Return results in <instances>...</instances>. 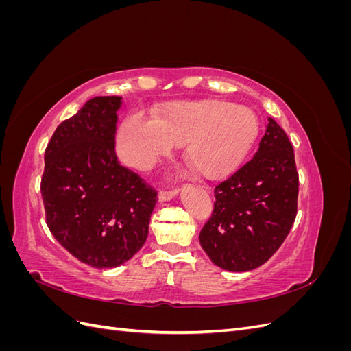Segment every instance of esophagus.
Masks as SVG:
<instances>
[{"instance_id":"obj_1","label":"esophagus","mask_w":351,"mask_h":351,"mask_svg":"<svg viewBox=\"0 0 351 351\" xmlns=\"http://www.w3.org/2000/svg\"><path fill=\"white\" fill-rule=\"evenodd\" d=\"M177 193H178V190H162V192L159 193L158 199H159V202H161V204H162V202L174 199V197L177 196Z\"/></svg>"}]
</instances>
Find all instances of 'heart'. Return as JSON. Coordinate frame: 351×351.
I'll list each match as a JSON object with an SVG mask.
<instances>
[{"instance_id": "obj_1", "label": "heart", "mask_w": 351, "mask_h": 351, "mask_svg": "<svg viewBox=\"0 0 351 351\" xmlns=\"http://www.w3.org/2000/svg\"><path fill=\"white\" fill-rule=\"evenodd\" d=\"M259 133L250 108L204 99L167 107L158 120L129 114L117 133V152L130 167L147 169L186 145V158L206 178L230 174L246 158Z\"/></svg>"}]
</instances>
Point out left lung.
<instances>
[{"instance_id":"1","label":"left lung","mask_w":351,"mask_h":351,"mask_svg":"<svg viewBox=\"0 0 351 351\" xmlns=\"http://www.w3.org/2000/svg\"><path fill=\"white\" fill-rule=\"evenodd\" d=\"M214 214L199 241L217 267L246 272L280 249L294 224L299 174L285 132L268 119L259 149L215 187Z\"/></svg>"}]
</instances>
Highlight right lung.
I'll return each mask as SVG.
<instances>
[{
  "instance_id": "right-lung-1",
  "label": "right lung",
  "mask_w": 351,
  "mask_h": 351,
  "mask_svg": "<svg viewBox=\"0 0 351 351\" xmlns=\"http://www.w3.org/2000/svg\"><path fill=\"white\" fill-rule=\"evenodd\" d=\"M121 97H95L62 121L45 151L40 182L47 226L89 267H120L142 249L156 192L115 155Z\"/></svg>"
}]
</instances>
